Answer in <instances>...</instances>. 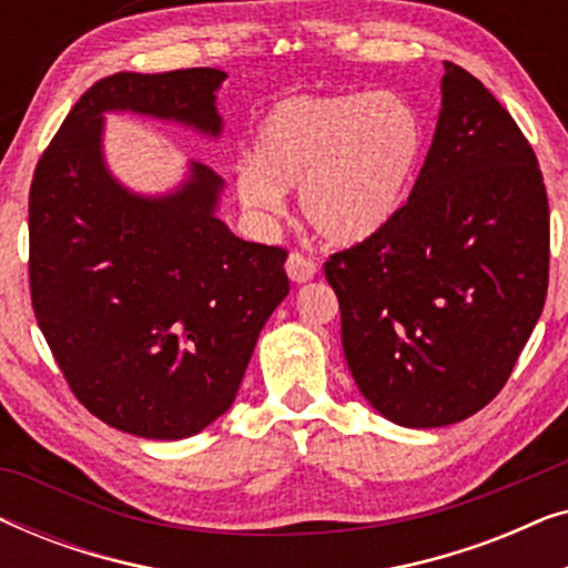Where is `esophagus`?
<instances>
[{
	"label": "esophagus",
	"mask_w": 568,
	"mask_h": 568,
	"mask_svg": "<svg viewBox=\"0 0 568 568\" xmlns=\"http://www.w3.org/2000/svg\"><path fill=\"white\" fill-rule=\"evenodd\" d=\"M315 271H317V263L313 258H307L305 253L294 251L290 253V258H286V274H290L292 282L297 284L310 282V278L315 276Z\"/></svg>",
	"instance_id": "34e87169"
}]
</instances>
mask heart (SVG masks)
Returning <instances> with one entry per match:
<instances>
[{
    "label": "heart",
    "instance_id": "heart-1",
    "mask_svg": "<svg viewBox=\"0 0 568 568\" xmlns=\"http://www.w3.org/2000/svg\"><path fill=\"white\" fill-rule=\"evenodd\" d=\"M426 121L400 92H302L261 115L237 196L276 212L300 183V209L317 235L352 245L383 230L414 189Z\"/></svg>",
    "mask_w": 568,
    "mask_h": 568
}]
</instances>
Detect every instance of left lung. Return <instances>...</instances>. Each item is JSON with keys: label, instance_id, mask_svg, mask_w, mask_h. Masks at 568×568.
Wrapping results in <instances>:
<instances>
[{"label": "left lung", "instance_id": "8db88e82", "mask_svg": "<svg viewBox=\"0 0 568 568\" xmlns=\"http://www.w3.org/2000/svg\"><path fill=\"white\" fill-rule=\"evenodd\" d=\"M548 263V193L530 142L484 82L445 61L437 131L408 201L325 261L364 398L414 429L478 414L538 323Z\"/></svg>", "mask_w": 568, "mask_h": 568}]
</instances>
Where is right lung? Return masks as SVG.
I'll return each instance as SVG.
<instances>
[{
	"label": "right lung",
	"mask_w": 568,
	"mask_h": 568,
	"mask_svg": "<svg viewBox=\"0 0 568 568\" xmlns=\"http://www.w3.org/2000/svg\"><path fill=\"white\" fill-rule=\"evenodd\" d=\"M209 67L103 77L38 160L28 199L30 302L77 400L146 439L199 434L235 400L290 294L278 245L245 243L214 216L220 175L193 165L175 196L139 199L105 173L103 111L178 119L220 134Z\"/></svg>",
	"instance_id": "1"
}]
</instances>
